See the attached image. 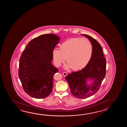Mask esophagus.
I'll list each match as a JSON object with an SVG mask.
<instances>
[{
	"instance_id": "obj_1",
	"label": "esophagus",
	"mask_w": 127,
	"mask_h": 127,
	"mask_svg": "<svg viewBox=\"0 0 127 127\" xmlns=\"http://www.w3.org/2000/svg\"><path fill=\"white\" fill-rule=\"evenodd\" d=\"M67 73L66 72H64L63 73V75L64 76H66L67 75Z\"/></svg>"
}]
</instances>
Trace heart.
I'll return each instance as SVG.
<instances>
[{"mask_svg": "<svg viewBox=\"0 0 127 127\" xmlns=\"http://www.w3.org/2000/svg\"><path fill=\"white\" fill-rule=\"evenodd\" d=\"M93 46L86 38H74L64 42L60 45V50L54 49L52 57L54 64L60 67L65 61L66 69L72 68L78 70L86 67L92 57Z\"/></svg>", "mask_w": 127, "mask_h": 127, "instance_id": "heart-1", "label": "heart"}]
</instances>
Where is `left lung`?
Listing matches in <instances>:
<instances>
[{
	"label": "left lung",
	"instance_id": "left-lung-1",
	"mask_svg": "<svg viewBox=\"0 0 127 127\" xmlns=\"http://www.w3.org/2000/svg\"><path fill=\"white\" fill-rule=\"evenodd\" d=\"M88 38L93 46L91 59L86 66L76 72L68 74L65 79L69 85L70 92L74 97L85 98L95 95L98 91L106 75V60L102 48L92 37L81 34ZM92 81L89 85L87 82Z\"/></svg>",
	"mask_w": 127,
	"mask_h": 127
}]
</instances>
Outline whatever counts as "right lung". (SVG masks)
<instances>
[{
	"label": "right lung",
	"instance_id": "1",
	"mask_svg": "<svg viewBox=\"0 0 127 127\" xmlns=\"http://www.w3.org/2000/svg\"><path fill=\"white\" fill-rule=\"evenodd\" d=\"M60 38L49 33L28 43L19 63V77L24 91L35 98L47 97L52 92L53 77L59 69L52 64V53Z\"/></svg>",
	"mask_w": 127,
	"mask_h": 127
}]
</instances>
